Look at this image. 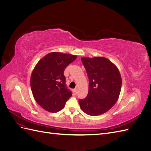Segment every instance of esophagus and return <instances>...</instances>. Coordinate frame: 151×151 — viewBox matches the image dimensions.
Returning a JSON list of instances; mask_svg holds the SVG:
<instances>
[{
  "label": "esophagus",
  "mask_w": 151,
  "mask_h": 151,
  "mask_svg": "<svg viewBox=\"0 0 151 151\" xmlns=\"http://www.w3.org/2000/svg\"><path fill=\"white\" fill-rule=\"evenodd\" d=\"M73 94H74V95L77 94V89H74V90H73Z\"/></svg>",
  "instance_id": "34e87169"
}]
</instances>
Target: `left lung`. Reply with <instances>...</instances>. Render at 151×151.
<instances>
[{
  "instance_id": "1",
  "label": "left lung",
  "mask_w": 151,
  "mask_h": 151,
  "mask_svg": "<svg viewBox=\"0 0 151 151\" xmlns=\"http://www.w3.org/2000/svg\"><path fill=\"white\" fill-rule=\"evenodd\" d=\"M82 62L89 81L86 98L79 99L82 110L91 116L106 113L116 103L122 88V77L116 66L102 57H83Z\"/></svg>"
}]
</instances>
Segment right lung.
<instances>
[{"label":"right lung","mask_w":151,"mask_h":151,"mask_svg":"<svg viewBox=\"0 0 151 151\" xmlns=\"http://www.w3.org/2000/svg\"><path fill=\"white\" fill-rule=\"evenodd\" d=\"M76 58L74 55L52 52L35 67L30 80L32 93L36 103L47 111L61 110L71 97L72 92L66 88L63 72Z\"/></svg>","instance_id":"1"}]
</instances>
